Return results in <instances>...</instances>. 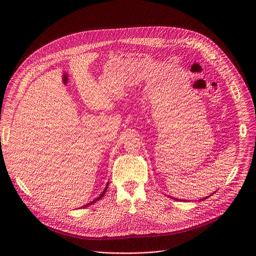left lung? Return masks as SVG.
Wrapping results in <instances>:
<instances>
[{"label": "left lung", "instance_id": "1", "mask_svg": "<svg viewBox=\"0 0 256 256\" xmlns=\"http://www.w3.org/2000/svg\"><path fill=\"white\" fill-rule=\"evenodd\" d=\"M208 198V196H206V198ZM206 198H204V200H206ZM174 200H175V198H174Z\"/></svg>", "mask_w": 256, "mask_h": 256}]
</instances>
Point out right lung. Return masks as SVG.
<instances>
[{
	"label": "right lung",
	"mask_w": 256,
	"mask_h": 256,
	"mask_svg": "<svg viewBox=\"0 0 256 256\" xmlns=\"http://www.w3.org/2000/svg\"><path fill=\"white\" fill-rule=\"evenodd\" d=\"M107 186H108V184H106V186H105V188H104V190H103V192H102V194H100V196H98V198H95V200H93V202H89V204H85V206H91V204H94V202H97V200H100V198H103V196H104V194H105V192H106V190H107ZM83 206H82V208H83Z\"/></svg>",
	"instance_id": "obj_1"
}]
</instances>
